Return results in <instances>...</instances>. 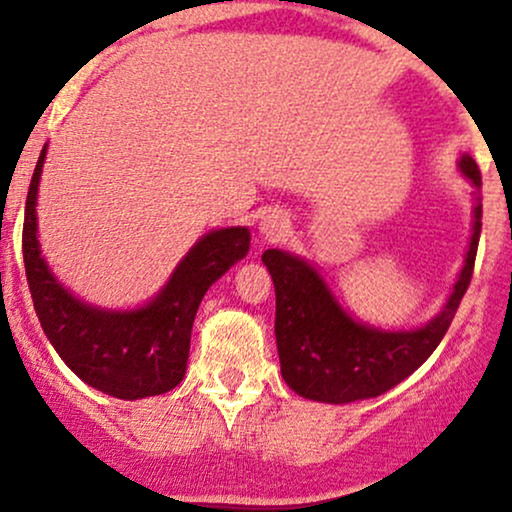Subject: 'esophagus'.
I'll return each mask as SVG.
<instances>
[{"mask_svg": "<svg viewBox=\"0 0 512 512\" xmlns=\"http://www.w3.org/2000/svg\"><path fill=\"white\" fill-rule=\"evenodd\" d=\"M289 231V216L281 214V211H272L267 214L260 223V233L267 240H281Z\"/></svg>", "mask_w": 512, "mask_h": 512, "instance_id": "1", "label": "esophagus"}]
</instances>
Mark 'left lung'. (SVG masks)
<instances>
[{"mask_svg": "<svg viewBox=\"0 0 512 512\" xmlns=\"http://www.w3.org/2000/svg\"><path fill=\"white\" fill-rule=\"evenodd\" d=\"M462 173L481 185L472 156H462ZM467 260L445 310L416 332H380L358 325L334 303L313 267L281 250L262 255L276 293V349L286 385L315 402L344 404L378 397L402 383L436 351L472 281L481 236V204L474 209Z\"/></svg>", "mask_w": 512, "mask_h": 512, "instance_id": "obj_1", "label": "left lung"}]
</instances>
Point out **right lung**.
<instances>
[{"label": "right lung", "mask_w": 512, "mask_h": 512, "mask_svg": "<svg viewBox=\"0 0 512 512\" xmlns=\"http://www.w3.org/2000/svg\"><path fill=\"white\" fill-rule=\"evenodd\" d=\"M45 149L35 163L23 216V264L40 327L84 383L117 399L163 395L185 378L190 334L204 293L250 248L248 228L204 236L175 269L154 303L134 313H105L72 298L52 279L35 238V195Z\"/></svg>", "instance_id": "1"}]
</instances>
